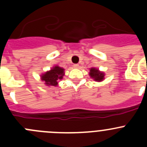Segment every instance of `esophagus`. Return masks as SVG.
I'll return each mask as SVG.
<instances>
[{"instance_id": "1", "label": "esophagus", "mask_w": 147, "mask_h": 147, "mask_svg": "<svg viewBox=\"0 0 147 147\" xmlns=\"http://www.w3.org/2000/svg\"><path fill=\"white\" fill-rule=\"evenodd\" d=\"M74 67H75V68H78V67H79V65L78 64H74Z\"/></svg>"}]
</instances>
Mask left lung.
<instances>
[{
    "instance_id": "obj_1",
    "label": "left lung",
    "mask_w": 147,
    "mask_h": 147,
    "mask_svg": "<svg viewBox=\"0 0 147 147\" xmlns=\"http://www.w3.org/2000/svg\"><path fill=\"white\" fill-rule=\"evenodd\" d=\"M90 75L92 78H93L94 80L97 81V82H101L103 80L104 76H105L103 72H100L98 69H95V68H92L90 69Z\"/></svg>"
}]
</instances>
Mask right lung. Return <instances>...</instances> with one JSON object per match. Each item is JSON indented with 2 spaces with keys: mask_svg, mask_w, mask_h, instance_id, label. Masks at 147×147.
<instances>
[{
  "mask_svg": "<svg viewBox=\"0 0 147 147\" xmlns=\"http://www.w3.org/2000/svg\"><path fill=\"white\" fill-rule=\"evenodd\" d=\"M64 75V69L60 67L55 66L50 69V71L45 72L42 75V80L45 82V84L47 86H56L57 81L63 79Z\"/></svg>",
  "mask_w": 147,
  "mask_h": 147,
  "instance_id": "add662e5",
  "label": "right lung"
}]
</instances>
